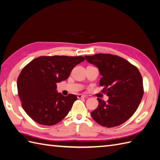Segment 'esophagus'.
<instances>
[{"label":"esophagus","mask_w":160,"mask_h":160,"mask_svg":"<svg viewBox=\"0 0 160 160\" xmlns=\"http://www.w3.org/2000/svg\"><path fill=\"white\" fill-rule=\"evenodd\" d=\"M77 98L80 99V98H85V95H82V94H78L77 95Z\"/></svg>","instance_id":"34e87169"}]
</instances>
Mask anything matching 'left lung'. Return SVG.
Listing matches in <instances>:
<instances>
[{
  "label": "left lung",
  "instance_id": "obj_1",
  "mask_svg": "<svg viewBox=\"0 0 160 160\" xmlns=\"http://www.w3.org/2000/svg\"><path fill=\"white\" fill-rule=\"evenodd\" d=\"M85 60L98 68L102 76L100 85L109 97L107 102L98 98V107L91 112L100 125L112 128L126 122L133 115L142 100L144 88L141 72L123 58L108 53L85 56Z\"/></svg>",
  "mask_w": 160,
  "mask_h": 160
}]
</instances>
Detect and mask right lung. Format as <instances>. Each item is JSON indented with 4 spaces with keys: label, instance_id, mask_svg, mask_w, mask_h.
Segmentation results:
<instances>
[{
    "label": "right lung",
    "instance_id": "1",
    "mask_svg": "<svg viewBox=\"0 0 160 160\" xmlns=\"http://www.w3.org/2000/svg\"><path fill=\"white\" fill-rule=\"evenodd\" d=\"M83 56H40L26 65L18 78L22 107L34 122L45 126L60 122L68 113L77 97L57 93V83L68 79Z\"/></svg>",
    "mask_w": 160,
    "mask_h": 160
}]
</instances>
